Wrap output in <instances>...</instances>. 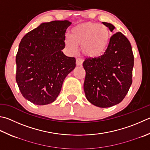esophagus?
Here are the masks:
<instances>
[{
	"label": "esophagus",
	"mask_w": 150,
	"mask_h": 150,
	"mask_svg": "<svg viewBox=\"0 0 150 150\" xmlns=\"http://www.w3.org/2000/svg\"><path fill=\"white\" fill-rule=\"evenodd\" d=\"M83 62V61L82 59H81V58H77V59H76V64H77V66H82Z\"/></svg>",
	"instance_id": "obj_1"
}]
</instances>
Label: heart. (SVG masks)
<instances>
[{
	"mask_svg": "<svg viewBox=\"0 0 150 150\" xmlns=\"http://www.w3.org/2000/svg\"><path fill=\"white\" fill-rule=\"evenodd\" d=\"M110 39L108 28L103 24L86 22L75 26L71 34L66 35L65 45L70 52L77 50V46H81V52L87 58H97L104 52Z\"/></svg>",
	"mask_w": 150,
	"mask_h": 150,
	"instance_id": "b5f03b06",
	"label": "heart"
}]
</instances>
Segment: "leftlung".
Returning a JSON list of instances; mask_svg holds the SVG:
<instances>
[{"instance_id": "1", "label": "left lung", "mask_w": 150, "mask_h": 150, "mask_svg": "<svg viewBox=\"0 0 150 150\" xmlns=\"http://www.w3.org/2000/svg\"><path fill=\"white\" fill-rule=\"evenodd\" d=\"M112 32L115 27L102 22ZM84 91L86 99L99 108H109L120 103L126 96L132 82L134 66L131 45L121 32L111 37L103 55L86 58Z\"/></svg>"}]
</instances>
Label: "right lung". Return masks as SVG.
<instances>
[{
	"mask_svg": "<svg viewBox=\"0 0 150 150\" xmlns=\"http://www.w3.org/2000/svg\"><path fill=\"white\" fill-rule=\"evenodd\" d=\"M68 20L42 23L28 33L16 55V80L22 96L36 105L58 96L65 78L75 69V58L63 53Z\"/></svg>",
	"mask_w": 150,
	"mask_h": 150,
	"instance_id": "add662e5",
	"label": "right lung"
}]
</instances>
